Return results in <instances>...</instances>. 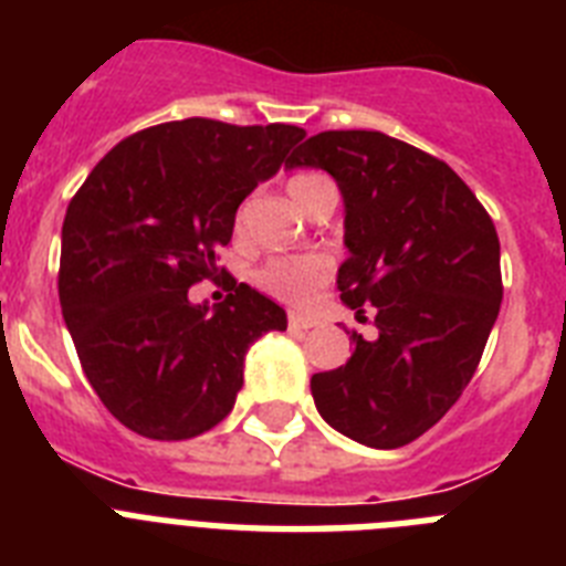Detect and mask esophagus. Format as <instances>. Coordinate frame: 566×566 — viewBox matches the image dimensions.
I'll list each match as a JSON object with an SVG mask.
<instances>
[{
  "label": "esophagus",
  "mask_w": 566,
  "mask_h": 566,
  "mask_svg": "<svg viewBox=\"0 0 566 566\" xmlns=\"http://www.w3.org/2000/svg\"><path fill=\"white\" fill-rule=\"evenodd\" d=\"M319 325V319L316 316H305V313H291V319H287V327L291 331H296V334H302V331H311V327Z\"/></svg>",
  "instance_id": "34e87169"
}]
</instances>
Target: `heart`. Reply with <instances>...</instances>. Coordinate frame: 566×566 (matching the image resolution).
<instances>
[{
	"label": "heart",
	"instance_id": "1",
	"mask_svg": "<svg viewBox=\"0 0 566 566\" xmlns=\"http://www.w3.org/2000/svg\"><path fill=\"white\" fill-rule=\"evenodd\" d=\"M334 187L325 175L316 172H302L293 175L287 180V192H291L293 201L305 210L311 198L319 189ZM327 273H331V264L322 255H287V259H273L270 264L259 270L255 282L264 293L275 296L279 302H287V305H305L307 298L313 296V291L325 284Z\"/></svg>",
	"mask_w": 566,
	"mask_h": 566
}]
</instances>
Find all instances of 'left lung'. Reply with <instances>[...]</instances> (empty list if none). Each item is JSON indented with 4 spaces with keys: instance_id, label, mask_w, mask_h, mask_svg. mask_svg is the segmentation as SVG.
<instances>
[{
    "instance_id": "obj_1",
    "label": "left lung",
    "mask_w": 566,
    "mask_h": 566,
    "mask_svg": "<svg viewBox=\"0 0 566 566\" xmlns=\"http://www.w3.org/2000/svg\"><path fill=\"white\" fill-rule=\"evenodd\" d=\"M291 169H325L345 203L336 287L377 339L336 371L313 374L322 420L371 449L429 431L469 386L501 311V244L492 218L452 166L382 132H319Z\"/></svg>"
}]
</instances>
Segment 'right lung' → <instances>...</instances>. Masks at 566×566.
Instances as JSON below:
<instances>
[{"label":"right lung","instance_id":"right-lung-1","mask_svg":"<svg viewBox=\"0 0 566 566\" xmlns=\"http://www.w3.org/2000/svg\"><path fill=\"white\" fill-rule=\"evenodd\" d=\"M305 129L189 117L126 137L71 198L60 305L99 402L149 440H189L224 420L244 356L287 313L250 284L210 307L189 287L218 273L235 210L282 169ZM224 273V270H221Z\"/></svg>","mask_w":566,"mask_h":566}]
</instances>
